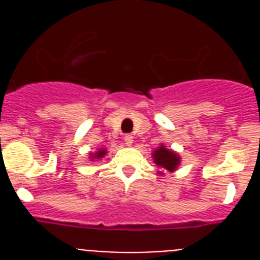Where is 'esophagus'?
Listing matches in <instances>:
<instances>
[{
    "mask_svg": "<svg viewBox=\"0 0 260 260\" xmlns=\"http://www.w3.org/2000/svg\"><path fill=\"white\" fill-rule=\"evenodd\" d=\"M123 141H125L126 146H132L133 142H134V141H133V137L130 134H126L125 137H123Z\"/></svg>",
    "mask_w": 260,
    "mask_h": 260,
    "instance_id": "obj_1",
    "label": "esophagus"
}]
</instances>
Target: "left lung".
Here are the masks:
<instances>
[{
  "instance_id": "8db88e82",
  "label": "left lung",
  "mask_w": 260,
  "mask_h": 260,
  "mask_svg": "<svg viewBox=\"0 0 260 260\" xmlns=\"http://www.w3.org/2000/svg\"><path fill=\"white\" fill-rule=\"evenodd\" d=\"M152 158L153 162L157 165L158 168H162V169H167L169 172H174L177 169V167L180 165V156L177 155L173 151L165 148L164 144H160L158 148H156L152 152ZM160 174H162V172H158Z\"/></svg>"
}]
</instances>
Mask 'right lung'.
I'll return each instance as SVG.
<instances>
[{
	"label": "right lung",
	"mask_w": 260,
	"mask_h": 260,
	"mask_svg": "<svg viewBox=\"0 0 260 260\" xmlns=\"http://www.w3.org/2000/svg\"><path fill=\"white\" fill-rule=\"evenodd\" d=\"M105 155H107V150L102 148V150H99L95 155H91V160H92V161L93 160H96V161H98L99 158H103Z\"/></svg>",
	"instance_id": "obj_1"
}]
</instances>
